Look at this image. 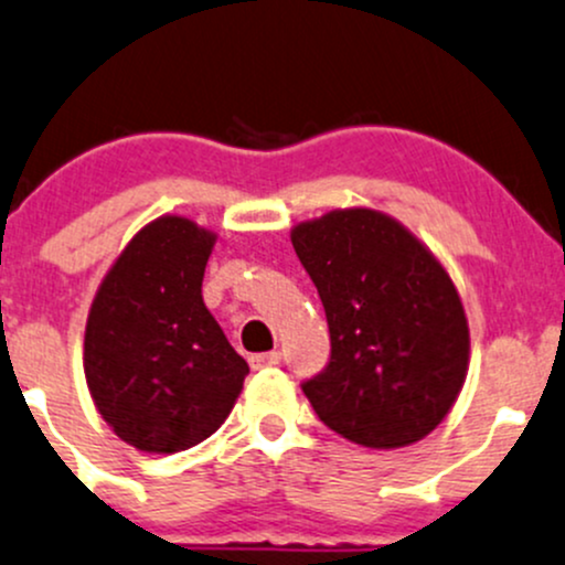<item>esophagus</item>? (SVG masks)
I'll return each instance as SVG.
<instances>
[{"label":"esophagus","mask_w":565,"mask_h":565,"mask_svg":"<svg viewBox=\"0 0 565 565\" xmlns=\"http://www.w3.org/2000/svg\"><path fill=\"white\" fill-rule=\"evenodd\" d=\"M277 363H280V353H277V350H271V353L250 355L253 369H269V366H277Z\"/></svg>","instance_id":"34e87169"}]
</instances>
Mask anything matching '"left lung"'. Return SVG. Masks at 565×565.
<instances>
[{"mask_svg":"<svg viewBox=\"0 0 565 565\" xmlns=\"http://www.w3.org/2000/svg\"><path fill=\"white\" fill-rule=\"evenodd\" d=\"M290 242L323 301L331 355L301 391L331 430L393 450L445 420L469 369L463 305L441 264L402 223L333 210Z\"/></svg>","mask_w":565,"mask_h":565,"instance_id":"obj_1","label":"left lung"}]
</instances>
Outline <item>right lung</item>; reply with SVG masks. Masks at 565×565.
Here are the masks:
<instances>
[{
  "label": "right lung",
  "mask_w": 565,
  "mask_h": 565,
  "mask_svg": "<svg viewBox=\"0 0 565 565\" xmlns=\"http://www.w3.org/2000/svg\"><path fill=\"white\" fill-rule=\"evenodd\" d=\"M215 234L167 215L126 245L86 326L88 391L115 434L142 452H180L215 434L245 382L202 299Z\"/></svg>",
  "instance_id": "obj_1"
}]
</instances>
